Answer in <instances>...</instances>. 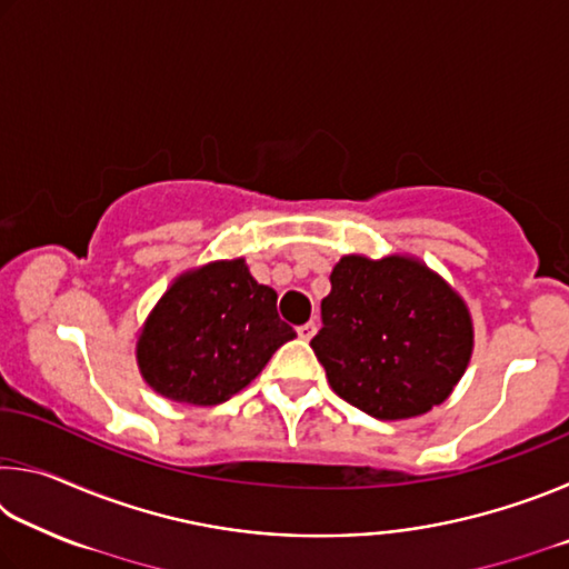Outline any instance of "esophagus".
I'll use <instances>...</instances> for the list:
<instances>
[{
	"mask_svg": "<svg viewBox=\"0 0 569 569\" xmlns=\"http://www.w3.org/2000/svg\"><path fill=\"white\" fill-rule=\"evenodd\" d=\"M298 336H301L303 341H311L313 336H316V323L308 321V323H303V326H298Z\"/></svg>",
	"mask_w": 569,
	"mask_h": 569,
	"instance_id": "34e87169",
	"label": "esophagus"
}]
</instances>
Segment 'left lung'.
<instances>
[{
    "instance_id": "8db88e82",
    "label": "left lung",
    "mask_w": 569,
    "mask_h": 569,
    "mask_svg": "<svg viewBox=\"0 0 569 569\" xmlns=\"http://www.w3.org/2000/svg\"><path fill=\"white\" fill-rule=\"evenodd\" d=\"M311 349L331 389L373 419H413L449 399L475 351L455 288L413 256H343Z\"/></svg>"
}]
</instances>
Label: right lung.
<instances>
[{"label": "right lung", "instance_id": "right-lung-1", "mask_svg": "<svg viewBox=\"0 0 569 569\" xmlns=\"http://www.w3.org/2000/svg\"><path fill=\"white\" fill-rule=\"evenodd\" d=\"M276 301L273 288L250 276L246 258L180 273L138 333L142 379L160 397L190 407L228 401L296 336Z\"/></svg>", "mask_w": 569, "mask_h": 569}]
</instances>
